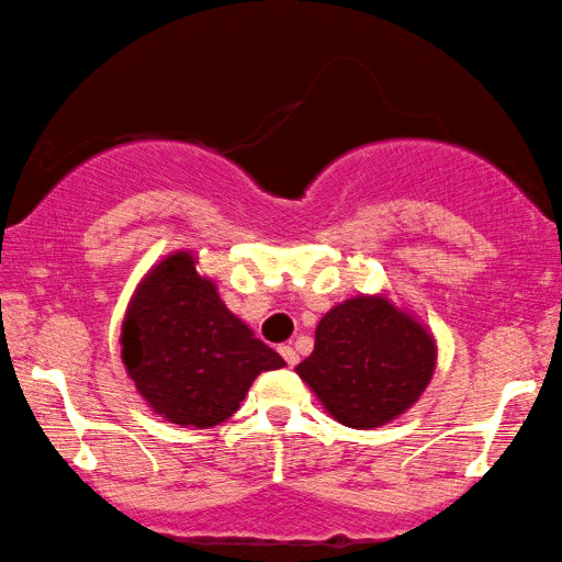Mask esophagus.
<instances>
[{"instance_id":"1","label":"esophagus","mask_w":562,"mask_h":562,"mask_svg":"<svg viewBox=\"0 0 562 562\" xmlns=\"http://www.w3.org/2000/svg\"><path fill=\"white\" fill-rule=\"evenodd\" d=\"M280 355H282V359L288 361V367H294L300 361V357H297V351H294L290 345H284V347H280Z\"/></svg>"}]
</instances>
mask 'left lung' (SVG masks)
<instances>
[{
  "instance_id": "1",
  "label": "left lung",
  "mask_w": 562,
  "mask_h": 562,
  "mask_svg": "<svg viewBox=\"0 0 562 562\" xmlns=\"http://www.w3.org/2000/svg\"><path fill=\"white\" fill-rule=\"evenodd\" d=\"M434 367V337L418 322L384 297H355L319 319L297 374L337 422L374 429L422 396Z\"/></svg>"
}]
</instances>
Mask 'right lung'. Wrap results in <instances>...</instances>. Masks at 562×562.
I'll list each match as a JSON object with an SVG mask.
<instances>
[{
	"label": "right lung",
	"instance_id": "obj_1",
	"mask_svg": "<svg viewBox=\"0 0 562 562\" xmlns=\"http://www.w3.org/2000/svg\"><path fill=\"white\" fill-rule=\"evenodd\" d=\"M121 345L128 376L150 408L195 429L223 424L255 376L284 367L278 351L225 307L188 252L170 255L146 274Z\"/></svg>",
	"mask_w": 562,
	"mask_h": 562
}]
</instances>
